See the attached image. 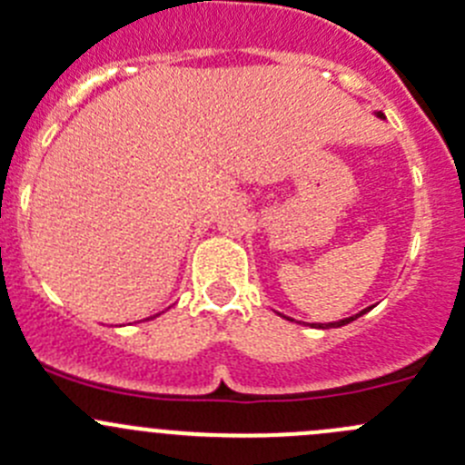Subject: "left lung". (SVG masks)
Wrapping results in <instances>:
<instances>
[{
    "instance_id": "1",
    "label": "left lung",
    "mask_w": 465,
    "mask_h": 465,
    "mask_svg": "<svg viewBox=\"0 0 465 465\" xmlns=\"http://www.w3.org/2000/svg\"><path fill=\"white\" fill-rule=\"evenodd\" d=\"M376 116L378 119H384V114L382 112H376ZM373 308V306H371ZM371 308H364V311H360L358 315H351V317H344V320H340V322H328V323H311L312 328H340V326H346V323H351V322H355L358 320V317H362L364 312H369L371 311ZM281 315V312H279ZM281 317H285V315H281ZM285 320H290V317H285ZM290 322H294V320H290Z\"/></svg>"
}]
</instances>
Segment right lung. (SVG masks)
<instances>
[{
    "label": "right lung",
    "mask_w": 465,
    "mask_h": 465,
    "mask_svg": "<svg viewBox=\"0 0 465 465\" xmlns=\"http://www.w3.org/2000/svg\"><path fill=\"white\" fill-rule=\"evenodd\" d=\"M150 320H153V317H150Z\"/></svg>",
    "instance_id": "add662e5"
}]
</instances>
